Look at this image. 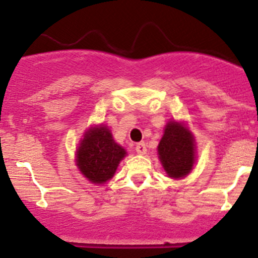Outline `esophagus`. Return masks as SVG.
I'll list each match as a JSON object with an SVG mask.
<instances>
[{
    "mask_svg": "<svg viewBox=\"0 0 258 258\" xmlns=\"http://www.w3.org/2000/svg\"><path fill=\"white\" fill-rule=\"evenodd\" d=\"M135 150H137V153L139 154V155H144V154L147 153V145H145V143H139V144H137V147H135Z\"/></svg>",
    "mask_w": 258,
    "mask_h": 258,
    "instance_id": "34e87169",
    "label": "esophagus"
}]
</instances>
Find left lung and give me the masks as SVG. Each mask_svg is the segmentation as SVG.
<instances>
[{
	"label": "left lung",
	"mask_w": 258,
	"mask_h": 258,
	"mask_svg": "<svg viewBox=\"0 0 258 258\" xmlns=\"http://www.w3.org/2000/svg\"><path fill=\"white\" fill-rule=\"evenodd\" d=\"M158 155L166 175L182 179L192 171L196 163V142L184 121L169 120L158 145Z\"/></svg>",
	"instance_id": "left-lung-1"
}]
</instances>
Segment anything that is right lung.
Masks as SVG:
<instances>
[{
  "instance_id": "right-lung-1",
  "label": "right lung",
  "mask_w": 258,
  "mask_h": 258,
  "mask_svg": "<svg viewBox=\"0 0 258 258\" xmlns=\"http://www.w3.org/2000/svg\"><path fill=\"white\" fill-rule=\"evenodd\" d=\"M126 155V150L115 143L107 125L94 124L86 129L77 147L76 165L92 184L104 185Z\"/></svg>"
}]
</instances>
